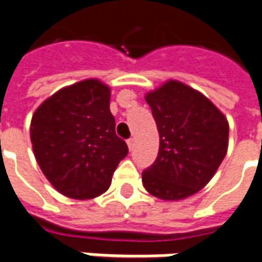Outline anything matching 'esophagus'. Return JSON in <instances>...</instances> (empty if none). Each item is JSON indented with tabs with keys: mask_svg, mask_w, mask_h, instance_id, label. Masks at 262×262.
Returning a JSON list of instances; mask_svg holds the SVG:
<instances>
[{
	"mask_svg": "<svg viewBox=\"0 0 262 262\" xmlns=\"http://www.w3.org/2000/svg\"><path fill=\"white\" fill-rule=\"evenodd\" d=\"M134 142L135 141L133 140V138H129V140L127 141V145L128 148H129V151H133V149H134Z\"/></svg>",
	"mask_w": 262,
	"mask_h": 262,
	"instance_id": "obj_1",
	"label": "esophagus"
}]
</instances>
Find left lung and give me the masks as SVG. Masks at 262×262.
Wrapping results in <instances>:
<instances>
[{"mask_svg":"<svg viewBox=\"0 0 262 262\" xmlns=\"http://www.w3.org/2000/svg\"><path fill=\"white\" fill-rule=\"evenodd\" d=\"M159 133L157 161L142 172L146 192L176 202L210 182L229 148V121L205 94L179 80L145 94Z\"/></svg>","mask_w":262,"mask_h":262,"instance_id":"left-lung-1","label":"left lung"}]
</instances>
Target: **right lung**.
<instances>
[{
  "instance_id": "add662e5",
  "label": "right lung",
  "mask_w": 262,
  "mask_h": 262,
  "mask_svg": "<svg viewBox=\"0 0 262 262\" xmlns=\"http://www.w3.org/2000/svg\"><path fill=\"white\" fill-rule=\"evenodd\" d=\"M110 97L105 83L86 79L57 90L33 113L35 159L52 186L70 199L104 193L127 157L125 141L116 135Z\"/></svg>"
}]
</instances>
